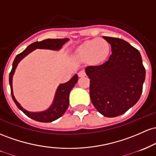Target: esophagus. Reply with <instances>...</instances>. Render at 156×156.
I'll return each mask as SVG.
<instances>
[{"mask_svg": "<svg viewBox=\"0 0 156 156\" xmlns=\"http://www.w3.org/2000/svg\"><path fill=\"white\" fill-rule=\"evenodd\" d=\"M85 72L84 71H80V72L78 73V76H80V77H83V76H85Z\"/></svg>", "mask_w": 156, "mask_h": 156, "instance_id": "34e87169", "label": "esophagus"}]
</instances>
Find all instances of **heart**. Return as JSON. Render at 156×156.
<instances>
[{
	"mask_svg": "<svg viewBox=\"0 0 156 156\" xmlns=\"http://www.w3.org/2000/svg\"><path fill=\"white\" fill-rule=\"evenodd\" d=\"M110 52V45L103 39L87 40L78 47L75 56L78 59L86 61L90 59L93 62L98 63L105 60Z\"/></svg>",
	"mask_w": 156,
	"mask_h": 156,
	"instance_id": "heart-1",
	"label": "heart"
}]
</instances>
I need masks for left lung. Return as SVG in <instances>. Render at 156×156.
Instances as JSON below:
<instances>
[{"mask_svg":"<svg viewBox=\"0 0 156 156\" xmlns=\"http://www.w3.org/2000/svg\"><path fill=\"white\" fill-rule=\"evenodd\" d=\"M112 54L105 63L87 66L90 99L101 114L116 117L139 101L145 80V69L139 51L125 40L104 37Z\"/></svg>","mask_w":156,"mask_h":156,"instance_id":"1","label":"left lung"}]
</instances>
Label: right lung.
I'll return each instance as SVG.
<instances>
[{"label": "right lung", "mask_w": 156, "mask_h": 156, "mask_svg": "<svg viewBox=\"0 0 156 156\" xmlns=\"http://www.w3.org/2000/svg\"><path fill=\"white\" fill-rule=\"evenodd\" d=\"M69 40V38H64V39H46L42 40L40 42H35V43H31L23 51L16 56L13 63H12V69L11 72L9 73V85L10 87H11L12 99L15 101L17 108L20 111L23 112L28 117L32 119L40 122H51L62 116L69 105V94L71 92V89L74 87L75 84L77 83L78 76L77 74H75L69 82L59 85L57 90H56L53 102L48 109L40 112H30L26 111V109H24L20 105V103L16 100L13 94L12 79H13V75L15 73V70H16L17 65L20 62V60H22L24 57H26L29 54H30L31 51L37 49V48L59 51V49H61L62 45Z\"/></svg>", "instance_id": "obj_1"}]
</instances>
